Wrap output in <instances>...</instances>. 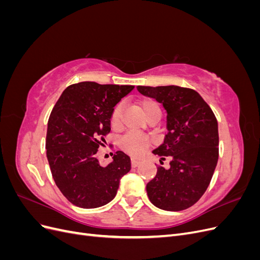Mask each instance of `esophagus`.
<instances>
[{
  "instance_id": "obj_1",
  "label": "esophagus",
  "mask_w": 260,
  "mask_h": 260,
  "mask_svg": "<svg viewBox=\"0 0 260 260\" xmlns=\"http://www.w3.org/2000/svg\"><path fill=\"white\" fill-rule=\"evenodd\" d=\"M139 165H140V160L135 158V157H132V158H131V166L132 167H138Z\"/></svg>"
}]
</instances>
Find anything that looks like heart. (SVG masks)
Wrapping results in <instances>:
<instances>
[{
	"label": "heart",
	"instance_id": "obj_1",
	"mask_svg": "<svg viewBox=\"0 0 260 260\" xmlns=\"http://www.w3.org/2000/svg\"><path fill=\"white\" fill-rule=\"evenodd\" d=\"M141 107H142V111L145 116L149 112H152L154 108L158 107L154 101L152 100H145L141 103ZM122 112H123V105L118 104L115 106L112 113L111 117V122L114 128H119L121 124L122 119ZM151 144V140H149L146 136L140 135L137 132H129L125 135L121 141H120V147L123 149L124 152H127L133 156H141L145 149Z\"/></svg>",
	"mask_w": 260,
	"mask_h": 260
}]
</instances>
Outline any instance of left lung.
Returning <instances> with one entry per match:
<instances>
[{
  "label": "left lung",
  "instance_id": "1",
  "mask_svg": "<svg viewBox=\"0 0 260 260\" xmlns=\"http://www.w3.org/2000/svg\"><path fill=\"white\" fill-rule=\"evenodd\" d=\"M138 91L162 104L167 112V135L153 154L169 167H157L146 184L149 201L164 210H183L205 193L219 156L218 122L200 94L178 85L143 86Z\"/></svg>",
  "mask_w": 260,
  "mask_h": 260
}]
</instances>
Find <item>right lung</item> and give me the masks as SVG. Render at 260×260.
I'll return each instance as SVG.
<instances>
[{"mask_svg":"<svg viewBox=\"0 0 260 260\" xmlns=\"http://www.w3.org/2000/svg\"><path fill=\"white\" fill-rule=\"evenodd\" d=\"M135 86L84 81L69 85L50 115L46 157L62 195L81 208H96L114 200L120 179L131 169L130 157L117 151L103 167L98 159L111 132L113 109Z\"/></svg>","mask_w":260,"mask_h":260,"instance_id":"obj_1","label":"right lung"}]
</instances>
